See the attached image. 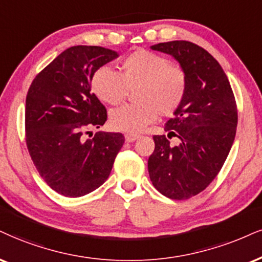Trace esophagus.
Masks as SVG:
<instances>
[{"label":"esophagus","mask_w":262,"mask_h":262,"mask_svg":"<svg viewBox=\"0 0 262 262\" xmlns=\"http://www.w3.org/2000/svg\"><path fill=\"white\" fill-rule=\"evenodd\" d=\"M138 138L137 134H125V141L126 142H134Z\"/></svg>","instance_id":"1"}]
</instances>
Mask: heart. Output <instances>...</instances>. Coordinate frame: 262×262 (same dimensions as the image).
I'll list each match as a JSON object with an SVG mask.
<instances>
[{
    "label": "heart",
    "mask_w": 262,
    "mask_h": 262,
    "mask_svg": "<svg viewBox=\"0 0 262 262\" xmlns=\"http://www.w3.org/2000/svg\"><path fill=\"white\" fill-rule=\"evenodd\" d=\"M187 74L182 67L170 63L160 54L137 50L119 64V73L101 67L93 73L91 87L106 104L118 105L135 90L137 103L120 106L111 113V124L116 130L142 131L160 116H171L185 99Z\"/></svg>",
    "instance_id": "obj_1"
}]
</instances>
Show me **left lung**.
Instances as JSON below:
<instances>
[{"label":"left lung","mask_w":262,"mask_h":262,"mask_svg":"<svg viewBox=\"0 0 262 262\" xmlns=\"http://www.w3.org/2000/svg\"><path fill=\"white\" fill-rule=\"evenodd\" d=\"M150 48L175 57L188 82L185 99L165 124L167 136H153L156 148L148 172L163 195L189 199L214 181L227 159L237 131V103L224 69L203 47L170 41ZM172 137L180 145L169 143Z\"/></svg>","instance_id":"left-lung-1"}]
</instances>
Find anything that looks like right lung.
Instances as JSON below:
<instances>
[{
  "label": "right lung",
  "mask_w": 262,
  "mask_h": 262,
  "mask_svg": "<svg viewBox=\"0 0 262 262\" xmlns=\"http://www.w3.org/2000/svg\"><path fill=\"white\" fill-rule=\"evenodd\" d=\"M118 57L99 46L68 48L32 80L25 102V142L45 182L69 198L82 196L105 182L125 138L96 132L108 118L91 92L98 68ZM89 135V137L85 136Z\"/></svg>",
  "instance_id": "add662e5"
}]
</instances>
